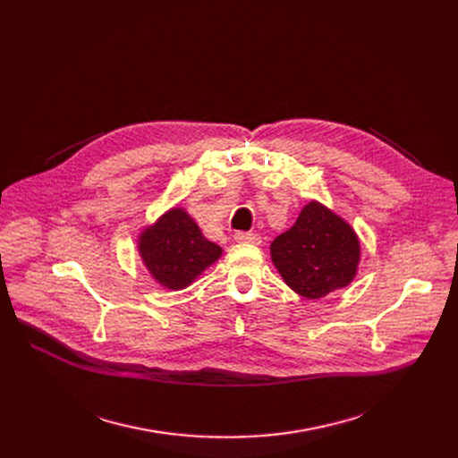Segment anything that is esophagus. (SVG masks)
Instances as JSON below:
<instances>
[{
    "instance_id": "obj_1",
    "label": "esophagus",
    "mask_w": 458,
    "mask_h": 458,
    "mask_svg": "<svg viewBox=\"0 0 458 458\" xmlns=\"http://www.w3.org/2000/svg\"><path fill=\"white\" fill-rule=\"evenodd\" d=\"M233 239L237 243H249V245H259L261 237L258 233H250V232H237L233 235Z\"/></svg>"
}]
</instances>
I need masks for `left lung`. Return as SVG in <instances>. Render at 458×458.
Segmentation results:
<instances>
[{"mask_svg":"<svg viewBox=\"0 0 458 458\" xmlns=\"http://www.w3.org/2000/svg\"><path fill=\"white\" fill-rule=\"evenodd\" d=\"M271 259L295 293L321 299L352 282L360 263V242L342 216L311 200L295 225L271 243Z\"/></svg>","mask_w":458,"mask_h":458,"instance_id":"obj_1","label":"left lung"}]
</instances>
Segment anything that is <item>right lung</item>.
<instances>
[{"label": "right lung", "instance_id": "add662e5", "mask_svg": "<svg viewBox=\"0 0 458 458\" xmlns=\"http://www.w3.org/2000/svg\"><path fill=\"white\" fill-rule=\"evenodd\" d=\"M139 254L163 287L183 290L221 258L223 249L208 242L185 209L173 208L139 235Z\"/></svg>", "mask_w": 458, "mask_h": 458}]
</instances>
